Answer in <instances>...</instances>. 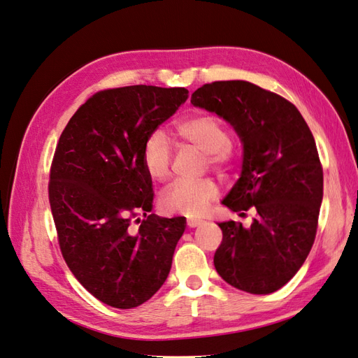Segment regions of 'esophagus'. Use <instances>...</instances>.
Returning <instances> with one entry per match:
<instances>
[{
  "instance_id": "obj_1",
  "label": "esophagus",
  "mask_w": 358,
  "mask_h": 358,
  "mask_svg": "<svg viewBox=\"0 0 358 358\" xmlns=\"http://www.w3.org/2000/svg\"><path fill=\"white\" fill-rule=\"evenodd\" d=\"M187 223H188L189 228H196V226L202 224V223H203V220H202V219H199V217H188Z\"/></svg>"
}]
</instances>
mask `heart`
Listing matches in <instances>:
<instances>
[{"label":"heart","mask_w":358,"mask_h":358,"mask_svg":"<svg viewBox=\"0 0 358 358\" xmlns=\"http://www.w3.org/2000/svg\"><path fill=\"white\" fill-rule=\"evenodd\" d=\"M174 132L182 141L193 144L205 152V167L228 170L237 156V149L229 139V130L223 121L209 113H197L179 120ZM173 145L162 130H155L143 145L141 161L145 173L153 180L162 182L170 176ZM219 196V187L209 178L197 180H178L161 194L165 211L199 215Z\"/></svg>","instance_id":"obj_1"}]
</instances>
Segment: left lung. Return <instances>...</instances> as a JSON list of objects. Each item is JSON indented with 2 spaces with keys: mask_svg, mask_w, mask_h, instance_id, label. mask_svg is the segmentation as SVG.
Masks as SVG:
<instances>
[{
  "mask_svg": "<svg viewBox=\"0 0 358 358\" xmlns=\"http://www.w3.org/2000/svg\"><path fill=\"white\" fill-rule=\"evenodd\" d=\"M191 103L224 118L243 141L241 176L222 203L240 215L255 209L249 228L219 223L217 273L252 294L280 290L307 259L317 232L324 170L311 130L293 103L246 80L206 83Z\"/></svg>",
  "mask_w": 358,
  "mask_h": 358,
  "instance_id": "left-lung-1",
  "label": "left lung"
}]
</instances>
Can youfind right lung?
Returning <instances> with one entry per match:
<instances>
[{
	"label": "right lung",
	"instance_id": "obj_1",
	"mask_svg": "<svg viewBox=\"0 0 358 358\" xmlns=\"http://www.w3.org/2000/svg\"><path fill=\"white\" fill-rule=\"evenodd\" d=\"M187 99L185 88L147 85L99 91L56 145L48 199L60 252L76 280L113 308H135L161 289L185 231V217L150 214L141 152Z\"/></svg>",
	"mask_w": 358,
	"mask_h": 358
}]
</instances>
